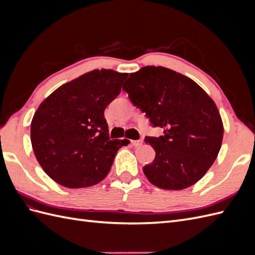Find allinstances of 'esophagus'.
<instances>
[{"instance_id": "obj_1", "label": "esophagus", "mask_w": 255, "mask_h": 255, "mask_svg": "<svg viewBox=\"0 0 255 255\" xmlns=\"http://www.w3.org/2000/svg\"><path fill=\"white\" fill-rule=\"evenodd\" d=\"M130 142H132V144H133L134 146H140L143 141H142L141 139H138V140H132Z\"/></svg>"}]
</instances>
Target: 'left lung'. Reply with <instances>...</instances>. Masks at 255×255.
<instances>
[{
	"label": "left lung",
	"mask_w": 255,
	"mask_h": 255,
	"mask_svg": "<svg viewBox=\"0 0 255 255\" xmlns=\"http://www.w3.org/2000/svg\"><path fill=\"white\" fill-rule=\"evenodd\" d=\"M122 88L153 127L164 128L163 136L144 138L155 150L143 167L146 179L167 190L197 183L221 148L223 125L215 102L191 79L165 67H143Z\"/></svg>",
	"instance_id": "1"
}]
</instances>
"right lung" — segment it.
Instances as JSON below:
<instances>
[{"instance_id":"1","label":"right lung","mask_w":255,"mask_h":255,"mask_svg":"<svg viewBox=\"0 0 255 255\" xmlns=\"http://www.w3.org/2000/svg\"><path fill=\"white\" fill-rule=\"evenodd\" d=\"M128 73L94 70L61 85L38 107L30 141L44 172L61 186L83 188L104 180L128 139H110L104 111Z\"/></svg>"}]
</instances>
